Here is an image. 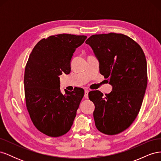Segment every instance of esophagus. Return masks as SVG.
<instances>
[{
    "label": "esophagus",
    "instance_id": "obj_1",
    "mask_svg": "<svg viewBox=\"0 0 161 161\" xmlns=\"http://www.w3.org/2000/svg\"><path fill=\"white\" fill-rule=\"evenodd\" d=\"M89 92V89H86L85 90V98H86V99H88V98H89V96H88Z\"/></svg>",
    "mask_w": 161,
    "mask_h": 161
}]
</instances>
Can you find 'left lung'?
<instances>
[{
  "label": "left lung",
  "instance_id": "8db88e82",
  "mask_svg": "<svg viewBox=\"0 0 161 161\" xmlns=\"http://www.w3.org/2000/svg\"><path fill=\"white\" fill-rule=\"evenodd\" d=\"M99 62V71L113 89L89 93L95 104V126L107 135L128 128L137 117L147 86V64L142 47L122 33L92 35L85 42Z\"/></svg>",
  "mask_w": 161,
  "mask_h": 161
}]
</instances>
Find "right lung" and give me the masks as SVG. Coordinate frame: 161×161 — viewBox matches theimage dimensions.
Instances as JSON below:
<instances>
[{"instance_id":"obj_1","label":"right lung","mask_w":161,"mask_h":161,"mask_svg":"<svg viewBox=\"0 0 161 161\" xmlns=\"http://www.w3.org/2000/svg\"><path fill=\"white\" fill-rule=\"evenodd\" d=\"M86 37L63 33L43 38L34 47L26 64L27 109L36 128L50 137H59L70 130L84 96L81 88L63 95L58 76L69 74L73 53Z\"/></svg>"}]
</instances>
